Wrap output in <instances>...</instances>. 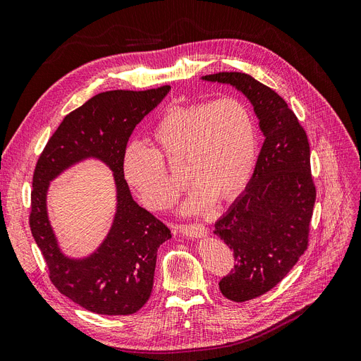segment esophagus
<instances>
[{
	"mask_svg": "<svg viewBox=\"0 0 361 361\" xmlns=\"http://www.w3.org/2000/svg\"><path fill=\"white\" fill-rule=\"evenodd\" d=\"M180 232L189 238H204V236H207L208 229L204 224L195 223V224H181Z\"/></svg>",
	"mask_w": 361,
	"mask_h": 361,
	"instance_id": "esophagus-1",
	"label": "esophagus"
}]
</instances>
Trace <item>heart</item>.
Returning a JSON list of instances; mask_svg holds the SVG:
<instances>
[{"label": "heart", "instance_id": "b5f03b06", "mask_svg": "<svg viewBox=\"0 0 361 361\" xmlns=\"http://www.w3.org/2000/svg\"><path fill=\"white\" fill-rule=\"evenodd\" d=\"M153 149L128 145L123 176L140 201L153 211L172 205L181 184L171 178L169 166H181L192 188L184 214H201L212 202H229L248 184L257 156V130L250 110L238 99L176 106L152 132Z\"/></svg>", "mask_w": 361, "mask_h": 361}]
</instances>
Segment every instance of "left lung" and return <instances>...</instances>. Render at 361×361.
<instances>
[{
  "instance_id": "8db88e82",
  "label": "left lung",
  "mask_w": 361,
  "mask_h": 361,
  "mask_svg": "<svg viewBox=\"0 0 361 361\" xmlns=\"http://www.w3.org/2000/svg\"><path fill=\"white\" fill-rule=\"evenodd\" d=\"M231 85L251 102L264 141L245 192L216 221L214 233L233 250L235 269L219 283L224 298L245 302L274 288L308 247L315 204L310 142L287 102L244 73L204 75Z\"/></svg>"
}]
</instances>
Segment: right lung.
Segmentation results:
<instances>
[{
	"label": "right lung",
	"mask_w": 361,
	"mask_h": 361,
	"mask_svg": "<svg viewBox=\"0 0 361 361\" xmlns=\"http://www.w3.org/2000/svg\"><path fill=\"white\" fill-rule=\"evenodd\" d=\"M171 90H109L98 93L66 116L39 154L34 171L30 226L49 268L50 281L63 296L101 315L140 311L153 290L157 248L171 231L140 207L123 176V154L132 130ZM86 158H97L114 172L116 212L100 247L86 258L60 250L47 212L49 183Z\"/></svg>",
	"instance_id": "obj_1"
}]
</instances>
